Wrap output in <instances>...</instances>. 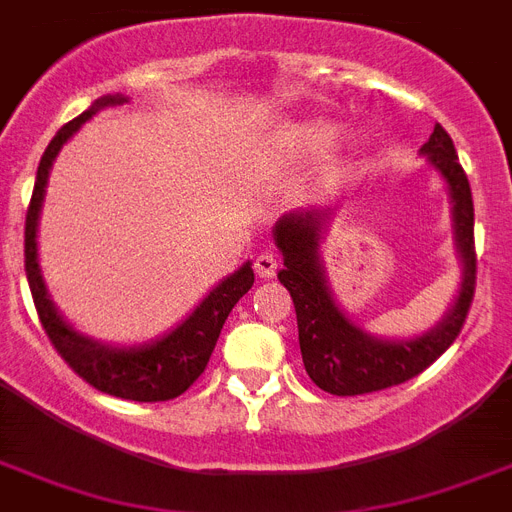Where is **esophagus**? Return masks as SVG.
Masks as SVG:
<instances>
[{
	"label": "esophagus",
	"mask_w": 512,
	"mask_h": 512,
	"mask_svg": "<svg viewBox=\"0 0 512 512\" xmlns=\"http://www.w3.org/2000/svg\"><path fill=\"white\" fill-rule=\"evenodd\" d=\"M278 270V260L273 252H263V255H257L255 260V273L260 278H273Z\"/></svg>",
	"instance_id": "1"
}]
</instances>
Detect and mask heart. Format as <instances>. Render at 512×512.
Here are the masks:
<instances>
[{"label": "heart", "mask_w": 512, "mask_h": 512, "mask_svg": "<svg viewBox=\"0 0 512 512\" xmlns=\"http://www.w3.org/2000/svg\"><path fill=\"white\" fill-rule=\"evenodd\" d=\"M336 139H339V126L328 120H310L286 131V144L302 155H323L334 147Z\"/></svg>", "instance_id": "b5f03b06"}]
</instances>
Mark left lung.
<instances>
[{
    "label": "left lung",
    "mask_w": 512,
    "mask_h": 512,
    "mask_svg": "<svg viewBox=\"0 0 512 512\" xmlns=\"http://www.w3.org/2000/svg\"><path fill=\"white\" fill-rule=\"evenodd\" d=\"M421 155L444 178L452 215V242L460 263V286L450 310L429 331L407 339L373 336L357 326L336 302L328 284L321 244L331 223V207L294 210L276 220L273 242L284 255L278 281L289 289L297 310L299 350L307 376L315 386L336 397H355L405 384L444 355L465 323L476 289L473 249V197L468 176L460 168L450 134L439 123L421 147Z\"/></svg>",
    "instance_id": "1"
}]
</instances>
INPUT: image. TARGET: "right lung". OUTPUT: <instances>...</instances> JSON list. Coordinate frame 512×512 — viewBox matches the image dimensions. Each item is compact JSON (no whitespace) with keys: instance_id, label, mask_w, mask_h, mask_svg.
Wrapping results in <instances>:
<instances>
[{"instance_id":"obj_1","label":"right lung","mask_w":512,"mask_h":512,"mask_svg":"<svg viewBox=\"0 0 512 512\" xmlns=\"http://www.w3.org/2000/svg\"><path fill=\"white\" fill-rule=\"evenodd\" d=\"M126 102L128 97H123V94H107V97L94 99L89 110L65 123L57 131V136L49 141L47 152L39 162V170H36V184H33V197L26 215V276L33 294V305H36V313H39L49 342L83 381H89L94 389L120 397V400L165 402L184 394L202 376L228 313L255 284L252 263H244L231 276L218 281L210 289V294L176 328H170L168 334L157 336L152 342L118 347V344L97 342V339L81 334L62 318V313L49 297L44 276H41L39 242H36L49 173H52V165L60 155V149L99 110L120 107Z\"/></svg>"}]
</instances>
